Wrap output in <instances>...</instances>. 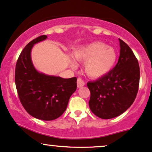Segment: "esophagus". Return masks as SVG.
<instances>
[{"label": "esophagus", "mask_w": 152, "mask_h": 152, "mask_svg": "<svg viewBox=\"0 0 152 152\" xmlns=\"http://www.w3.org/2000/svg\"><path fill=\"white\" fill-rule=\"evenodd\" d=\"M77 84L78 88H81V87H82V86H84L85 83H84V80H82V79L77 78Z\"/></svg>", "instance_id": "34e87169"}]
</instances>
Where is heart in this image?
I'll use <instances>...</instances> for the list:
<instances>
[{
	"label": "heart",
	"instance_id": "heart-1",
	"mask_svg": "<svg viewBox=\"0 0 152 152\" xmlns=\"http://www.w3.org/2000/svg\"><path fill=\"white\" fill-rule=\"evenodd\" d=\"M73 54L79 61L84 62V71L94 79L102 77L109 73L117 60V51L99 41L80 47ZM72 66H75L74 63H72Z\"/></svg>",
	"mask_w": 152,
	"mask_h": 152
}]
</instances>
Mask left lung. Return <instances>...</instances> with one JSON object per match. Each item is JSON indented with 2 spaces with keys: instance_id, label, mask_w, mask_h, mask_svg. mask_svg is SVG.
<instances>
[{
  "instance_id": "left-lung-1",
  "label": "left lung",
  "mask_w": 152,
  "mask_h": 152,
  "mask_svg": "<svg viewBox=\"0 0 152 152\" xmlns=\"http://www.w3.org/2000/svg\"><path fill=\"white\" fill-rule=\"evenodd\" d=\"M120 55L109 73L88 82L91 92L88 105L98 117L109 119L126 111L136 98L139 88L138 61L126 43L119 39Z\"/></svg>"
}]
</instances>
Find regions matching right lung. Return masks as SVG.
Instances as JSON below:
<instances>
[{"label":"right lung","instance_id":"right-lung-1","mask_svg":"<svg viewBox=\"0 0 152 152\" xmlns=\"http://www.w3.org/2000/svg\"><path fill=\"white\" fill-rule=\"evenodd\" d=\"M41 35L31 41L19 55L15 68V84L21 105L36 119L51 121L66 111L69 99L77 88V77L64 79L39 72L33 66V45L46 40Z\"/></svg>","mask_w":152,"mask_h":152}]
</instances>
